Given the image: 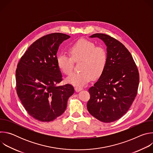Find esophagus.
Here are the masks:
<instances>
[{
    "label": "esophagus",
    "mask_w": 153,
    "mask_h": 153,
    "mask_svg": "<svg viewBox=\"0 0 153 153\" xmlns=\"http://www.w3.org/2000/svg\"><path fill=\"white\" fill-rule=\"evenodd\" d=\"M82 90H83V88H81V87H78V86L75 87V91H76V92H79V91H80Z\"/></svg>",
    "instance_id": "34e87169"
}]
</instances>
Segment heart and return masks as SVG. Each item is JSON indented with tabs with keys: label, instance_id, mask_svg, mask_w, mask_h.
I'll return each mask as SVG.
<instances>
[{
	"label": "heart",
	"instance_id": "heart-1",
	"mask_svg": "<svg viewBox=\"0 0 153 153\" xmlns=\"http://www.w3.org/2000/svg\"><path fill=\"white\" fill-rule=\"evenodd\" d=\"M70 56L60 53L57 57L59 70L65 74L70 75L73 68V61H81L80 72L71 74L66 81L73 85L82 86L89 83L92 78L97 79L103 74L107 63L106 50L86 39H80L69 48Z\"/></svg>",
	"mask_w": 153,
	"mask_h": 153
}]
</instances>
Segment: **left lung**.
Listing matches in <instances>:
<instances>
[{
    "instance_id": "left-lung-1",
    "label": "left lung",
    "mask_w": 153,
    "mask_h": 153,
    "mask_svg": "<svg viewBox=\"0 0 153 153\" xmlns=\"http://www.w3.org/2000/svg\"><path fill=\"white\" fill-rule=\"evenodd\" d=\"M90 37L104 42L108 59L103 74L88 90L87 109L99 120L110 123L121 118L132 105L137 93L139 73L131 54L121 42L102 33Z\"/></svg>"
}]
</instances>
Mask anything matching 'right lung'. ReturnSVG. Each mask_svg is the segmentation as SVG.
<instances>
[{
  "label": "right lung",
  "instance_id": "add662e5",
  "mask_svg": "<svg viewBox=\"0 0 153 153\" xmlns=\"http://www.w3.org/2000/svg\"><path fill=\"white\" fill-rule=\"evenodd\" d=\"M70 37L60 33L40 37L17 64V94L28 113L40 122H51L62 115L74 92L70 84L57 85L62 80L57 53L61 43Z\"/></svg>",
  "mask_w": 153,
  "mask_h": 153
}]
</instances>
